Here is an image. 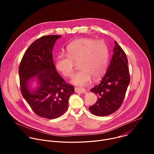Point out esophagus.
<instances>
[{
	"mask_svg": "<svg viewBox=\"0 0 154 154\" xmlns=\"http://www.w3.org/2000/svg\"><path fill=\"white\" fill-rule=\"evenodd\" d=\"M85 91L86 90L84 88H75V92L79 94H82L85 93Z\"/></svg>",
	"mask_w": 154,
	"mask_h": 154,
	"instance_id": "1",
	"label": "esophagus"
}]
</instances>
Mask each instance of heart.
<instances>
[{"label":"heart","mask_w":154,"mask_h":154,"mask_svg":"<svg viewBox=\"0 0 154 154\" xmlns=\"http://www.w3.org/2000/svg\"><path fill=\"white\" fill-rule=\"evenodd\" d=\"M67 50L68 54L61 53L57 56L55 66L63 75L71 77L74 73L75 63H79L81 69L72 79V84L83 86L88 84L92 78L99 80L106 73L109 51L104 41L80 38L69 44Z\"/></svg>","instance_id":"b5f03b06"}]
</instances>
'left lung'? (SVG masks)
<instances>
[{
	"mask_svg": "<svg viewBox=\"0 0 154 154\" xmlns=\"http://www.w3.org/2000/svg\"><path fill=\"white\" fill-rule=\"evenodd\" d=\"M115 44L113 55L104 77L99 85L90 90L98 96V100L89 109L98 116H108L118 110L130 83L126 55L116 41Z\"/></svg>",
	"mask_w": 154,
	"mask_h": 154,
	"instance_id": "obj_1",
	"label": "left lung"
}]
</instances>
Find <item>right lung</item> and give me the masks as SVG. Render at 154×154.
<instances>
[{"instance_id":"right-lung-1","label":"right lung","mask_w":154,"mask_h":154,"mask_svg":"<svg viewBox=\"0 0 154 154\" xmlns=\"http://www.w3.org/2000/svg\"><path fill=\"white\" fill-rule=\"evenodd\" d=\"M60 35L42 36L29 47L19 68L20 91L32 110L39 116L52 119L68 109L74 87L65 83L58 74L52 50ZM36 79L37 86L29 84Z\"/></svg>"}]
</instances>
